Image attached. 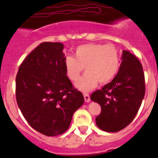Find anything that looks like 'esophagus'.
<instances>
[{
  "mask_svg": "<svg viewBox=\"0 0 158 158\" xmlns=\"http://www.w3.org/2000/svg\"><path fill=\"white\" fill-rule=\"evenodd\" d=\"M83 96H84V98H85V101L86 102H89L90 101V96L88 94H86V93H84L83 94Z\"/></svg>",
  "mask_w": 158,
  "mask_h": 158,
  "instance_id": "esophagus-1",
  "label": "esophagus"
}]
</instances>
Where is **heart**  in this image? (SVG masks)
Wrapping results in <instances>:
<instances>
[{
	"label": "heart",
	"mask_w": 158,
	"mask_h": 158,
	"mask_svg": "<svg viewBox=\"0 0 158 158\" xmlns=\"http://www.w3.org/2000/svg\"><path fill=\"white\" fill-rule=\"evenodd\" d=\"M67 76L71 81H77L83 69L86 73L76 83L81 91H88L100 84L111 81L118 72L119 58L117 49L113 44L89 43L75 49L73 57L64 59Z\"/></svg>",
	"instance_id": "obj_1"
}]
</instances>
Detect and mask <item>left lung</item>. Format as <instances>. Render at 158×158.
I'll return each mask as SVG.
<instances>
[{"label":"left lung","mask_w":158,"mask_h":158,"mask_svg":"<svg viewBox=\"0 0 158 158\" xmlns=\"http://www.w3.org/2000/svg\"><path fill=\"white\" fill-rule=\"evenodd\" d=\"M119 70L114 79L90 96L101 106L96 117L102 131L117 132L130 124L144 98L146 85L140 61L128 50H123Z\"/></svg>","instance_id":"1"}]
</instances>
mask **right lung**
<instances>
[{
    "instance_id": "add662e5",
    "label": "right lung",
    "mask_w": 158,
    "mask_h": 158,
    "mask_svg": "<svg viewBox=\"0 0 158 158\" xmlns=\"http://www.w3.org/2000/svg\"><path fill=\"white\" fill-rule=\"evenodd\" d=\"M64 44L43 42L27 56L16 76L18 106L32 128L49 137L68 129L82 94L66 76Z\"/></svg>"
}]
</instances>
